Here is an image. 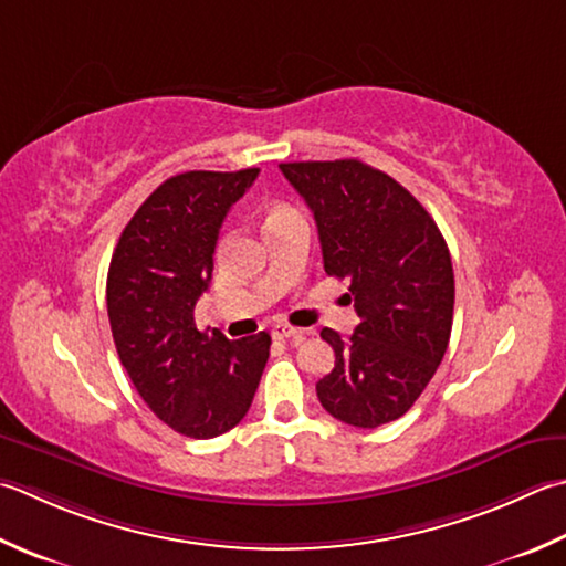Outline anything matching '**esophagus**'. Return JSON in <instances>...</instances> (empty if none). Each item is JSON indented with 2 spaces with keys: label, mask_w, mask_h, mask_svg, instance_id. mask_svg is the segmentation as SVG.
Listing matches in <instances>:
<instances>
[{
  "label": "esophagus",
  "mask_w": 566,
  "mask_h": 566,
  "mask_svg": "<svg viewBox=\"0 0 566 566\" xmlns=\"http://www.w3.org/2000/svg\"><path fill=\"white\" fill-rule=\"evenodd\" d=\"M272 336L280 338V340H284V338L298 340V338L306 336V331H304V328H294V326H290V324H274V326H272Z\"/></svg>",
  "instance_id": "34e87169"
}]
</instances>
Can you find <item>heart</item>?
I'll use <instances>...</instances> for the list:
<instances>
[{
	"label": "heart",
	"instance_id": "heart-1",
	"mask_svg": "<svg viewBox=\"0 0 566 566\" xmlns=\"http://www.w3.org/2000/svg\"><path fill=\"white\" fill-rule=\"evenodd\" d=\"M286 210H292V208H290V206H282V203H280V206H274V208L270 210V216H276V213H286Z\"/></svg>",
	"mask_w": 566,
	"mask_h": 566
}]
</instances>
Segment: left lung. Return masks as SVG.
I'll use <instances>...</instances> for the list:
<instances>
[{"label": "left lung", "mask_w": 566, "mask_h": 566, "mask_svg": "<svg viewBox=\"0 0 566 566\" xmlns=\"http://www.w3.org/2000/svg\"><path fill=\"white\" fill-rule=\"evenodd\" d=\"M280 169L312 208L326 274L348 276L360 316L350 338L321 331L336 365L316 382L318 402L350 427L395 422L424 392L449 346L447 240L405 186L358 159Z\"/></svg>", "instance_id": "1"}]
</instances>
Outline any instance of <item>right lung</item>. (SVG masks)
Returning a JSON list of instances; mask_svg holds the SVG:
<instances>
[{
  "instance_id": "right-lung-1",
  "label": "right lung",
  "mask_w": 566,
  "mask_h": 566,
  "mask_svg": "<svg viewBox=\"0 0 566 566\" xmlns=\"http://www.w3.org/2000/svg\"><path fill=\"white\" fill-rule=\"evenodd\" d=\"M260 169L186 171L166 179L119 235L107 272V316L132 385L164 424L191 439L226 434L248 415L270 334L228 340L198 331L218 232Z\"/></svg>"
}]
</instances>
